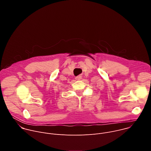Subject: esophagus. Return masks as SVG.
Returning <instances> with one entry per match:
<instances>
[{"label":"esophagus","instance_id":"1","mask_svg":"<svg viewBox=\"0 0 151 151\" xmlns=\"http://www.w3.org/2000/svg\"><path fill=\"white\" fill-rule=\"evenodd\" d=\"M81 78H82L81 76V75H79V76H76L75 79H76V80H80V79H81Z\"/></svg>","mask_w":151,"mask_h":151}]
</instances>
